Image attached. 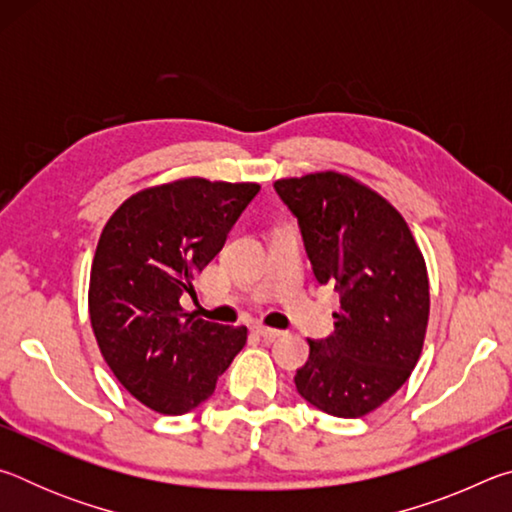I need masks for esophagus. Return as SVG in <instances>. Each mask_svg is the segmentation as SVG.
<instances>
[{
  "instance_id": "esophagus-1",
  "label": "esophagus",
  "mask_w": 512,
  "mask_h": 512,
  "mask_svg": "<svg viewBox=\"0 0 512 512\" xmlns=\"http://www.w3.org/2000/svg\"><path fill=\"white\" fill-rule=\"evenodd\" d=\"M253 332H255L257 336H262L264 341H275V339H280V336H282L280 329L264 327V325H255V327H253Z\"/></svg>"
}]
</instances>
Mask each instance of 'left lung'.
<instances>
[{
  "label": "left lung",
  "mask_w": 512,
  "mask_h": 512,
  "mask_svg": "<svg viewBox=\"0 0 512 512\" xmlns=\"http://www.w3.org/2000/svg\"><path fill=\"white\" fill-rule=\"evenodd\" d=\"M273 187L298 216L316 280L341 293L334 334L309 341L296 388L320 411L361 418L400 391L420 359L427 264L404 216L359 180L318 171Z\"/></svg>",
  "instance_id": "left-lung-1"
}]
</instances>
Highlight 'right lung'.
<instances>
[{"label": "right lung", "mask_w": 512, "mask_h": 512, "mask_svg": "<svg viewBox=\"0 0 512 512\" xmlns=\"http://www.w3.org/2000/svg\"><path fill=\"white\" fill-rule=\"evenodd\" d=\"M257 183L180 178L121 203L90 271V323L112 375L137 402L167 415L214 393L248 329L207 323L180 305L194 275L223 248Z\"/></svg>", "instance_id": "obj_1"}]
</instances>
